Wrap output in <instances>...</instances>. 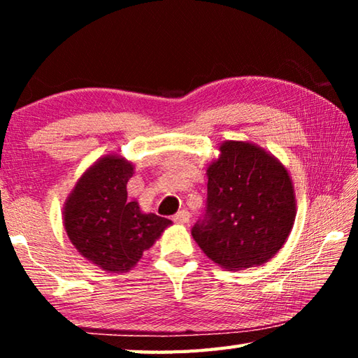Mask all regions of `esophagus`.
<instances>
[{
	"label": "esophagus",
	"mask_w": 358,
	"mask_h": 358,
	"mask_svg": "<svg viewBox=\"0 0 358 358\" xmlns=\"http://www.w3.org/2000/svg\"><path fill=\"white\" fill-rule=\"evenodd\" d=\"M173 221L177 224H187L189 222V213L186 210H180L177 215L173 216Z\"/></svg>",
	"instance_id": "34e87169"
}]
</instances>
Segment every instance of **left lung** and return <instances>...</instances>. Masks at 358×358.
<instances>
[{
    "instance_id": "obj_1",
    "label": "left lung",
    "mask_w": 358,
    "mask_h": 358,
    "mask_svg": "<svg viewBox=\"0 0 358 358\" xmlns=\"http://www.w3.org/2000/svg\"><path fill=\"white\" fill-rule=\"evenodd\" d=\"M207 177L205 217L192 227L196 243L227 270L268 262L286 243L296 215L287 169L256 143L226 141Z\"/></svg>"
}]
</instances>
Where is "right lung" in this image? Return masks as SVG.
Segmentation results:
<instances>
[{
  "label": "right lung",
  "instance_id": "1",
  "mask_svg": "<svg viewBox=\"0 0 358 358\" xmlns=\"http://www.w3.org/2000/svg\"><path fill=\"white\" fill-rule=\"evenodd\" d=\"M132 175L134 164L126 157L102 156L80 175L63 207L71 243L107 273H128L172 224L128 202L126 185Z\"/></svg>",
  "mask_w": 358,
  "mask_h": 358
}]
</instances>
